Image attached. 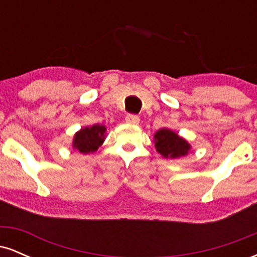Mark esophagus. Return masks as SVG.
<instances>
[{"label": "esophagus", "mask_w": 257, "mask_h": 257, "mask_svg": "<svg viewBox=\"0 0 257 257\" xmlns=\"http://www.w3.org/2000/svg\"><path fill=\"white\" fill-rule=\"evenodd\" d=\"M125 122L128 123V124L137 125L139 124V122H140V118H139L138 116H135V114H128V116L125 117Z\"/></svg>", "instance_id": "1"}]
</instances>
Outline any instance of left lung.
<instances>
[{
  "label": "left lung",
  "instance_id": "8db88e82",
  "mask_svg": "<svg viewBox=\"0 0 257 257\" xmlns=\"http://www.w3.org/2000/svg\"><path fill=\"white\" fill-rule=\"evenodd\" d=\"M156 151L163 158L176 159L185 157L191 151L192 146L185 138L180 137L169 128H162L153 135Z\"/></svg>",
  "mask_w": 257,
  "mask_h": 257
}]
</instances>
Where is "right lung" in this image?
Listing matches in <instances>:
<instances>
[{
  "instance_id": "add662e5",
  "label": "right lung",
  "mask_w": 257,
  "mask_h": 257,
  "mask_svg": "<svg viewBox=\"0 0 257 257\" xmlns=\"http://www.w3.org/2000/svg\"><path fill=\"white\" fill-rule=\"evenodd\" d=\"M106 139V126L102 124H94L84 126L75 133L71 147L78 152L88 155L94 153L104 144Z\"/></svg>"
}]
</instances>
